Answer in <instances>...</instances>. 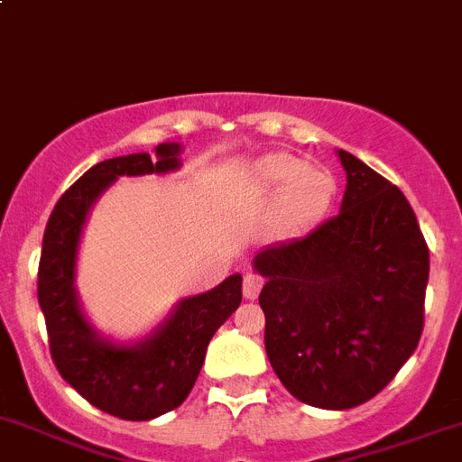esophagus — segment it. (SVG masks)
I'll list each match as a JSON object with an SVG mask.
<instances>
[{"label": "esophagus", "mask_w": 462, "mask_h": 462, "mask_svg": "<svg viewBox=\"0 0 462 462\" xmlns=\"http://www.w3.org/2000/svg\"><path fill=\"white\" fill-rule=\"evenodd\" d=\"M262 288V278L257 273H246L244 276V297L246 299H255L260 294Z\"/></svg>", "instance_id": "obj_1"}]
</instances>
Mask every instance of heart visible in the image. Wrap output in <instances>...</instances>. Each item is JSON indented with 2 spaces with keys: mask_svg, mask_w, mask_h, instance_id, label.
I'll list each match as a JSON object with an SVG mask.
<instances>
[{
  "mask_svg": "<svg viewBox=\"0 0 462 462\" xmlns=\"http://www.w3.org/2000/svg\"><path fill=\"white\" fill-rule=\"evenodd\" d=\"M253 181L264 198H276V223L288 235L322 221L336 193L334 177L327 170L309 165L292 153L264 156L255 165Z\"/></svg>",
  "mask_w": 462,
  "mask_h": 462,
  "instance_id": "obj_1",
  "label": "heart"
}]
</instances>
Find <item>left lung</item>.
<instances>
[{
    "instance_id": "1",
    "label": "left lung",
    "mask_w": 462,
    "mask_h": 462,
    "mask_svg": "<svg viewBox=\"0 0 462 462\" xmlns=\"http://www.w3.org/2000/svg\"><path fill=\"white\" fill-rule=\"evenodd\" d=\"M340 211L257 251L264 347L282 386L322 410L371 401L417 350L428 246L401 189L338 149Z\"/></svg>"
}]
</instances>
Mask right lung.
<instances>
[{"mask_svg": "<svg viewBox=\"0 0 462 462\" xmlns=\"http://www.w3.org/2000/svg\"><path fill=\"white\" fill-rule=\"evenodd\" d=\"M153 152L87 170L50 214L39 262V303L57 371L91 405L126 421H149L186 401L211 336L241 303V273H232L209 292L180 299L152 334L131 343L103 336L82 310L76 269L87 216L119 177L181 168V144L163 143Z\"/></svg>", "mask_w": 462, "mask_h": 462, "instance_id": "1", "label": "right lung"}]
</instances>
